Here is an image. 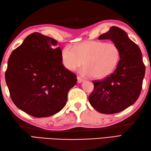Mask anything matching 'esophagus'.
<instances>
[{"mask_svg": "<svg viewBox=\"0 0 151 151\" xmlns=\"http://www.w3.org/2000/svg\"><path fill=\"white\" fill-rule=\"evenodd\" d=\"M84 79H82V78L80 77V76H77V82L78 84H81L82 82H84Z\"/></svg>", "mask_w": 151, "mask_h": 151, "instance_id": "1", "label": "esophagus"}]
</instances>
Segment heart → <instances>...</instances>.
<instances>
[{"instance_id": "obj_1", "label": "heart", "mask_w": 151, "mask_h": 151, "mask_svg": "<svg viewBox=\"0 0 151 151\" xmlns=\"http://www.w3.org/2000/svg\"><path fill=\"white\" fill-rule=\"evenodd\" d=\"M63 66L69 70H75L85 66L81 70L84 76H93L97 79L107 77L116 68L120 59V50L114 43L88 41L76 45L73 48L64 47L61 52Z\"/></svg>"}]
</instances>
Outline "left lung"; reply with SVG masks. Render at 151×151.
Wrapping results in <instances>:
<instances>
[{
	"instance_id": "1",
	"label": "left lung",
	"mask_w": 151,
	"mask_h": 151,
	"mask_svg": "<svg viewBox=\"0 0 151 151\" xmlns=\"http://www.w3.org/2000/svg\"><path fill=\"white\" fill-rule=\"evenodd\" d=\"M99 40H110L120 50V59L114 72L101 81L93 82L94 90L89 101L96 110L104 114L118 113L138 99L145 76V67L139 47L125 31L111 27Z\"/></svg>"
}]
</instances>
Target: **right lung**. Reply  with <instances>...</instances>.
<instances>
[{"label": "right lung", "mask_w": 151, "mask_h": 151, "mask_svg": "<svg viewBox=\"0 0 151 151\" xmlns=\"http://www.w3.org/2000/svg\"><path fill=\"white\" fill-rule=\"evenodd\" d=\"M58 42L38 32L30 34L12 52L5 79L16 106L35 117L57 114L77 82L63 66Z\"/></svg>", "instance_id": "1"}]
</instances>
